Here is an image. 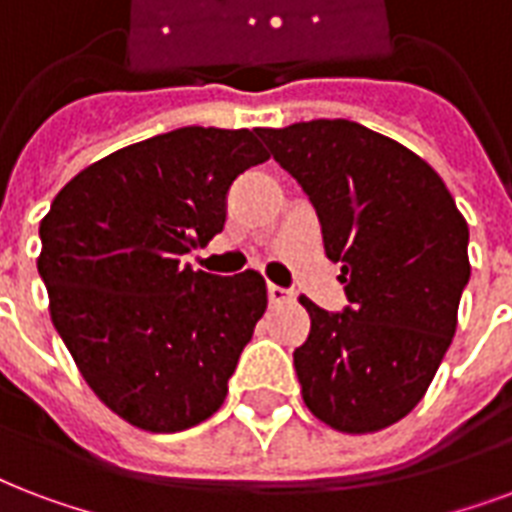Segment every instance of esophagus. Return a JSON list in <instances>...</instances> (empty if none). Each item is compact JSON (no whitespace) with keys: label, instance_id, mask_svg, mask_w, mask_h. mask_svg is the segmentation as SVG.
<instances>
[{"label":"esophagus","instance_id":"esophagus-1","mask_svg":"<svg viewBox=\"0 0 512 512\" xmlns=\"http://www.w3.org/2000/svg\"><path fill=\"white\" fill-rule=\"evenodd\" d=\"M268 300H271L273 306H279V303H292V300H295V292L284 290V287H276V284H268Z\"/></svg>","mask_w":512,"mask_h":512}]
</instances>
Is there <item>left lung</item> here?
<instances>
[{"mask_svg":"<svg viewBox=\"0 0 512 512\" xmlns=\"http://www.w3.org/2000/svg\"><path fill=\"white\" fill-rule=\"evenodd\" d=\"M306 190L351 306L311 317L295 373L308 411L346 435L397 424L427 395L470 279L467 220L427 161L351 120L257 128Z\"/></svg>","mask_w":512,"mask_h":512,"instance_id":"obj_1","label":"left lung"}]
</instances>
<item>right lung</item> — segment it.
I'll list each match as a JSON object with an SVG mask.
<instances>
[{
	"label": "right lung",
	"mask_w": 512,
	"mask_h": 512,
	"mask_svg": "<svg viewBox=\"0 0 512 512\" xmlns=\"http://www.w3.org/2000/svg\"><path fill=\"white\" fill-rule=\"evenodd\" d=\"M268 158L249 128H177L85 166L39 222L50 319L93 395L144 432H182L225 403L265 279L179 257L220 233L233 179Z\"/></svg>",
	"instance_id": "right-lung-1"
}]
</instances>
